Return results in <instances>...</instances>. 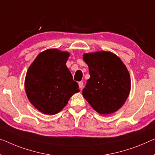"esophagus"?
<instances>
[{
	"label": "esophagus",
	"mask_w": 155,
	"mask_h": 155,
	"mask_svg": "<svg viewBox=\"0 0 155 155\" xmlns=\"http://www.w3.org/2000/svg\"><path fill=\"white\" fill-rule=\"evenodd\" d=\"M78 86H79V88L81 89L82 87H84V82H83V81L78 82Z\"/></svg>",
	"instance_id": "34e87169"
}]
</instances>
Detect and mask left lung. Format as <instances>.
<instances>
[{
  "label": "left lung",
  "instance_id": "8db88e82",
  "mask_svg": "<svg viewBox=\"0 0 155 155\" xmlns=\"http://www.w3.org/2000/svg\"><path fill=\"white\" fill-rule=\"evenodd\" d=\"M91 78L83 89V95L99 114L115 112L124 104L131 88L125 65L116 55L99 51L84 55Z\"/></svg>",
  "mask_w": 155,
  "mask_h": 155
}]
</instances>
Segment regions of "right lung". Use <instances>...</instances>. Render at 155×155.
Segmentation results:
<instances>
[{
  "instance_id": "right-lung-1",
  "label": "right lung",
  "mask_w": 155,
  "mask_h": 155,
  "mask_svg": "<svg viewBox=\"0 0 155 155\" xmlns=\"http://www.w3.org/2000/svg\"><path fill=\"white\" fill-rule=\"evenodd\" d=\"M69 53L48 49L40 53L28 70L25 89L29 101L41 113L55 115L79 91L66 66Z\"/></svg>"
}]
</instances>
